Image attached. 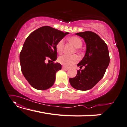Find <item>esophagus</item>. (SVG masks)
I'll return each instance as SVG.
<instances>
[{"mask_svg":"<svg viewBox=\"0 0 127 127\" xmlns=\"http://www.w3.org/2000/svg\"><path fill=\"white\" fill-rule=\"evenodd\" d=\"M62 69H64V70H68V68L64 67V66H63V67H62Z\"/></svg>","mask_w":127,"mask_h":127,"instance_id":"34e87169","label":"esophagus"}]
</instances>
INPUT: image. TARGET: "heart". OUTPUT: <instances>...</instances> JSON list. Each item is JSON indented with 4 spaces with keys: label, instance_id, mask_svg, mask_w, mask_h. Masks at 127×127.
Returning a JSON list of instances; mask_svg holds the SVG:
<instances>
[{
    "label": "heart",
    "instance_id": "obj_1",
    "mask_svg": "<svg viewBox=\"0 0 127 127\" xmlns=\"http://www.w3.org/2000/svg\"><path fill=\"white\" fill-rule=\"evenodd\" d=\"M68 40L70 43H71L77 48H80L83 45L82 39L77 36L69 37ZM63 47L64 40L63 39H62L59 41L56 45V51H57L59 54H60L63 51ZM58 60L59 63L65 66V67H71V66L74 65L79 62V58L76 55L72 56H69L67 55H63L59 57Z\"/></svg>",
    "mask_w": 127,
    "mask_h": 127
}]
</instances>
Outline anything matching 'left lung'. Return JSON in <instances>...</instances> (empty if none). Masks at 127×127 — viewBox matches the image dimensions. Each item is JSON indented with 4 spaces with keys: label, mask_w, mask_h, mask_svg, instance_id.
<instances>
[{
    "label": "left lung",
    "mask_w": 127,
    "mask_h": 127,
    "mask_svg": "<svg viewBox=\"0 0 127 127\" xmlns=\"http://www.w3.org/2000/svg\"><path fill=\"white\" fill-rule=\"evenodd\" d=\"M84 39L86 44V52L83 59L77 64L84 69L77 71L73 78L69 82L72 87L77 90L87 91L93 88L103 78L109 65V59L108 47L97 34L92 31L76 33Z\"/></svg>",
    "instance_id": "1"
}]
</instances>
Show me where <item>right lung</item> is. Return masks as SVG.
Masks as SVG:
<instances>
[{
	"mask_svg": "<svg viewBox=\"0 0 127 127\" xmlns=\"http://www.w3.org/2000/svg\"><path fill=\"white\" fill-rule=\"evenodd\" d=\"M68 32H63L50 26H43L27 37L20 53L23 75L30 84L38 90H45L54 85L56 72L62 69L57 59L56 45ZM50 59L51 63L45 60Z\"/></svg>",
	"mask_w": 127,
	"mask_h": 127,
	"instance_id": "add662e5",
	"label": "right lung"
}]
</instances>
